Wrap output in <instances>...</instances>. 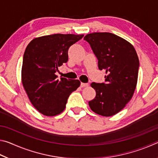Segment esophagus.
<instances>
[{"label":"esophagus","instance_id":"34e87169","mask_svg":"<svg viewBox=\"0 0 158 158\" xmlns=\"http://www.w3.org/2000/svg\"><path fill=\"white\" fill-rule=\"evenodd\" d=\"M89 84H86V83H81V87H87L89 86Z\"/></svg>","mask_w":158,"mask_h":158}]
</instances>
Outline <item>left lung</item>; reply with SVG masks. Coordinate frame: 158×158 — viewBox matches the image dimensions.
<instances>
[{"label": "left lung", "mask_w": 158, "mask_h": 158, "mask_svg": "<svg viewBox=\"0 0 158 158\" xmlns=\"http://www.w3.org/2000/svg\"><path fill=\"white\" fill-rule=\"evenodd\" d=\"M106 72L105 82L92 83L95 98L89 101L93 111L103 116L118 113L132 99L137 86L139 61L129 42L111 33H93L84 38Z\"/></svg>", "instance_id": "8db88e82"}]
</instances>
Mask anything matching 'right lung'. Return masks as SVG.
Listing matches in <instances>:
<instances>
[{
    "mask_svg": "<svg viewBox=\"0 0 158 158\" xmlns=\"http://www.w3.org/2000/svg\"><path fill=\"white\" fill-rule=\"evenodd\" d=\"M84 35L53 34L33 39L23 58L21 81L31 102L44 116L64 111L69 95L78 88V79H57L58 68L68 60V49Z\"/></svg>",
    "mask_w": 158,
    "mask_h": 158,
    "instance_id": "add662e5",
    "label": "right lung"
}]
</instances>
